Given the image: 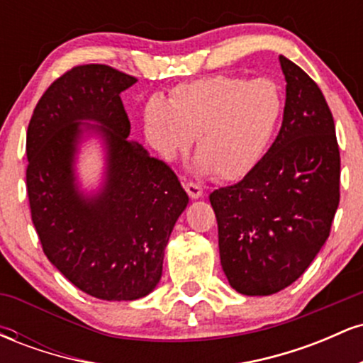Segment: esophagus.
I'll return each mask as SVG.
<instances>
[{
	"label": "esophagus",
	"mask_w": 363,
	"mask_h": 363,
	"mask_svg": "<svg viewBox=\"0 0 363 363\" xmlns=\"http://www.w3.org/2000/svg\"><path fill=\"white\" fill-rule=\"evenodd\" d=\"M184 189L187 191V194H189L191 199H199L203 196V187L198 184H193V182H186Z\"/></svg>",
	"instance_id": "obj_1"
}]
</instances>
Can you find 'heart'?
<instances>
[{"mask_svg":"<svg viewBox=\"0 0 363 363\" xmlns=\"http://www.w3.org/2000/svg\"><path fill=\"white\" fill-rule=\"evenodd\" d=\"M283 112L285 97L272 78L215 74L179 83L167 102L150 99L143 131L153 152L167 164L187 153L196 138V172L239 181L272 148Z\"/></svg>","mask_w":363,"mask_h":363,"instance_id":"heart-1","label":"heart"}]
</instances>
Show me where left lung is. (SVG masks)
<instances>
[{"instance_id":"1","label":"left lung","mask_w":363,"mask_h":363,"mask_svg":"<svg viewBox=\"0 0 363 363\" xmlns=\"http://www.w3.org/2000/svg\"><path fill=\"white\" fill-rule=\"evenodd\" d=\"M286 82L283 123L261 164L210 194L220 262L242 295L291 285L318 256L340 205V150L323 91L280 56Z\"/></svg>"}]
</instances>
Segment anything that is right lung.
<instances>
[{"label":"right lung","mask_w":363,"mask_h":363,"mask_svg":"<svg viewBox=\"0 0 363 363\" xmlns=\"http://www.w3.org/2000/svg\"><path fill=\"white\" fill-rule=\"evenodd\" d=\"M138 82L106 65H83L45 90L27 129V193L44 254L77 289L101 301H136L155 290L174 225L189 198L176 174L129 140L121 91ZM95 139L97 185L77 174Z\"/></svg>","instance_id":"add662e5"}]
</instances>
